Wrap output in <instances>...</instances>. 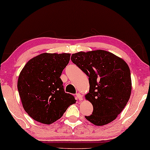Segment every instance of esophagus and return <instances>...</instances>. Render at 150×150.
Masks as SVG:
<instances>
[{"label": "esophagus", "mask_w": 150, "mask_h": 150, "mask_svg": "<svg viewBox=\"0 0 150 150\" xmlns=\"http://www.w3.org/2000/svg\"><path fill=\"white\" fill-rule=\"evenodd\" d=\"M76 97H77V100H79V101H81L83 99V97L79 93H77V94H76Z\"/></svg>", "instance_id": "1"}]
</instances>
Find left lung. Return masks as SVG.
I'll list each match as a JSON object with an SVG mask.
<instances>
[{
    "instance_id": "8db88e82",
    "label": "left lung",
    "mask_w": 150,
    "mask_h": 150,
    "mask_svg": "<svg viewBox=\"0 0 150 150\" xmlns=\"http://www.w3.org/2000/svg\"><path fill=\"white\" fill-rule=\"evenodd\" d=\"M71 59L89 77V91L85 99L91 103L93 111L85 117L97 126L115 120L126 105L132 92L127 64L103 50L78 52L73 54Z\"/></svg>"
}]
</instances>
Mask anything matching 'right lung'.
<instances>
[{
    "mask_svg": "<svg viewBox=\"0 0 150 150\" xmlns=\"http://www.w3.org/2000/svg\"><path fill=\"white\" fill-rule=\"evenodd\" d=\"M69 53H42L30 59L21 71L17 87L23 107L33 120L51 124L76 100L64 91L62 71Z\"/></svg>",
    "mask_w": 150,
    "mask_h": 150,
    "instance_id": "obj_1",
    "label": "right lung"
}]
</instances>
